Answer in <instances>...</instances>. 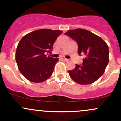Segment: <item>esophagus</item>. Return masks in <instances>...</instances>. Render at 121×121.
<instances>
[{
	"mask_svg": "<svg viewBox=\"0 0 121 121\" xmlns=\"http://www.w3.org/2000/svg\"><path fill=\"white\" fill-rule=\"evenodd\" d=\"M61 59L63 60H64V61H68L69 60L68 59H67V58H65V57H62Z\"/></svg>",
	"mask_w": 121,
	"mask_h": 121,
	"instance_id": "34e87169",
	"label": "esophagus"
}]
</instances>
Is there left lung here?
Returning <instances> with one entry per match:
<instances>
[{
    "mask_svg": "<svg viewBox=\"0 0 121 121\" xmlns=\"http://www.w3.org/2000/svg\"><path fill=\"white\" fill-rule=\"evenodd\" d=\"M78 45L79 55L84 54L83 64H76L68 71L73 80L80 84H90L102 76L109 61L108 45L100 37L88 30L77 29L65 33Z\"/></svg>",
    "mask_w": 121,
    "mask_h": 121,
    "instance_id": "obj_1",
    "label": "left lung"
}]
</instances>
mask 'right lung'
Masks as SVG:
<instances>
[{
    "instance_id": "right-lung-1",
    "label": "right lung",
    "mask_w": 121,
    "mask_h": 121,
    "mask_svg": "<svg viewBox=\"0 0 121 121\" xmlns=\"http://www.w3.org/2000/svg\"><path fill=\"white\" fill-rule=\"evenodd\" d=\"M63 31L43 29L25 35L18 43L15 60L18 69L26 79L34 83L43 82L51 76L58 58L47 56L57 38Z\"/></svg>"
}]
</instances>
